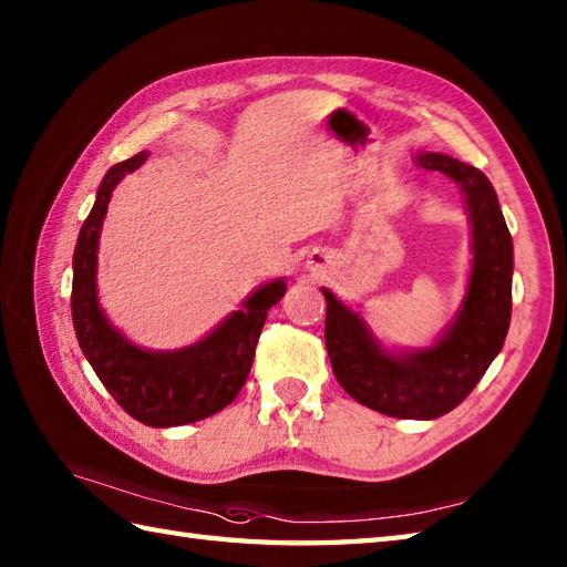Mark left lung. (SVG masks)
<instances>
[{
  "label": "left lung",
  "instance_id": "1",
  "mask_svg": "<svg viewBox=\"0 0 567 567\" xmlns=\"http://www.w3.org/2000/svg\"><path fill=\"white\" fill-rule=\"evenodd\" d=\"M416 165L461 185L473 226V270L463 307L441 339L412 353H388L368 323L329 290L327 351L341 388L363 406L396 419L449 414L475 390L502 351L512 319L514 246L495 187L477 167L445 153H419Z\"/></svg>",
  "mask_w": 567,
  "mask_h": 567
}]
</instances>
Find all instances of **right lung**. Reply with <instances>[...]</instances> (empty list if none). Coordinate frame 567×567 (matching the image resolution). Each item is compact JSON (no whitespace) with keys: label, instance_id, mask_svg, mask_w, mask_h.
<instances>
[{"label":"right lung","instance_id":"add662e5","mask_svg":"<svg viewBox=\"0 0 567 567\" xmlns=\"http://www.w3.org/2000/svg\"><path fill=\"white\" fill-rule=\"evenodd\" d=\"M148 153L106 171L72 256V323L84 358L116 404L153 429L195 424L236 400L248 380L268 309L282 299L285 280L258 287L209 336L179 351H146L118 333L97 299V248L114 187L146 163Z\"/></svg>","mask_w":567,"mask_h":567}]
</instances>
